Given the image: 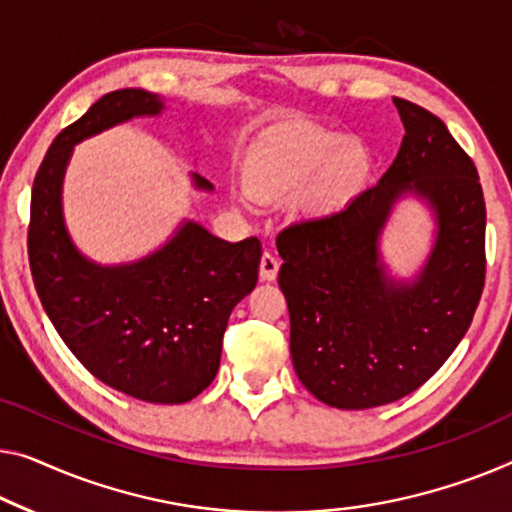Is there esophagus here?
<instances>
[{
  "label": "esophagus",
  "instance_id": "esophagus-1",
  "mask_svg": "<svg viewBox=\"0 0 512 512\" xmlns=\"http://www.w3.org/2000/svg\"><path fill=\"white\" fill-rule=\"evenodd\" d=\"M278 269H280V259L266 250V253L262 255V262H259V278L266 280V282L276 280Z\"/></svg>",
  "mask_w": 512,
  "mask_h": 512
}]
</instances>
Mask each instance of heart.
Here are the masks:
<instances>
[{
    "mask_svg": "<svg viewBox=\"0 0 512 512\" xmlns=\"http://www.w3.org/2000/svg\"><path fill=\"white\" fill-rule=\"evenodd\" d=\"M370 165L363 144L317 124L278 128L259 151L250 170V188L262 197H278L320 177L312 186L319 204H335L361 183Z\"/></svg>",
    "mask_w": 512,
    "mask_h": 512,
    "instance_id": "1",
    "label": "heart"
}]
</instances>
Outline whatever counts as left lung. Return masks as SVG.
Masks as SVG:
<instances>
[{
  "label": "left lung",
  "mask_w": 512,
  "mask_h": 512,
  "mask_svg": "<svg viewBox=\"0 0 512 512\" xmlns=\"http://www.w3.org/2000/svg\"><path fill=\"white\" fill-rule=\"evenodd\" d=\"M398 156L345 207L278 234V285L301 384L338 409L395 402L437 372L471 326L485 287V200L474 160L439 117L393 98ZM425 196L440 232L411 286L385 276L378 234L404 192Z\"/></svg>",
  "instance_id": "8db88e82"
}]
</instances>
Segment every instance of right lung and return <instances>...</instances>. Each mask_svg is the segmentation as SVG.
<instances>
[{
	"label": "right lung",
	"mask_w": 512,
	"mask_h": 512,
	"mask_svg": "<svg viewBox=\"0 0 512 512\" xmlns=\"http://www.w3.org/2000/svg\"><path fill=\"white\" fill-rule=\"evenodd\" d=\"M160 110L149 91L117 89L55 137L34 179L27 253L50 322L91 375L137 400L181 404L216 377L230 312L257 285L262 243H230L186 223L140 262L98 266L75 250L61 218L73 144Z\"/></svg>",
	"instance_id": "obj_1"
}]
</instances>
